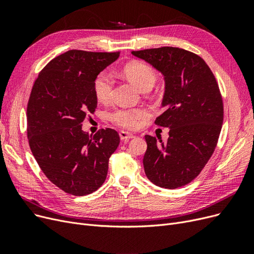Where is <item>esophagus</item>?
<instances>
[{
    "label": "esophagus",
    "mask_w": 254,
    "mask_h": 254,
    "mask_svg": "<svg viewBox=\"0 0 254 254\" xmlns=\"http://www.w3.org/2000/svg\"><path fill=\"white\" fill-rule=\"evenodd\" d=\"M120 137H121L122 141L127 142V141H129L130 139H133L134 135L131 134V133L127 132V131H121V132H120Z\"/></svg>",
    "instance_id": "34e87169"
}]
</instances>
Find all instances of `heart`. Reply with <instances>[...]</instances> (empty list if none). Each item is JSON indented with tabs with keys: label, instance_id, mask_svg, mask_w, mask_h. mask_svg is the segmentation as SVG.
Returning a JSON list of instances; mask_svg holds the SVG:
<instances>
[{
	"label": "heart",
	"instance_id": "heart-1",
	"mask_svg": "<svg viewBox=\"0 0 254 254\" xmlns=\"http://www.w3.org/2000/svg\"><path fill=\"white\" fill-rule=\"evenodd\" d=\"M126 77L132 81L141 91L150 90L157 81V73L145 63L134 61L123 67ZM113 79L110 72L102 71L94 80V93L98 102L108 103L112 97ZM148 112L144 108H118L109 113V120L117 126L132 130L139 127L142 119L146 118Z\"/></svg>",
	"mask_w": 254,
	"mask_h": 254
}]
</instances>
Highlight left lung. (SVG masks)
I'll return each instance as SVG.
<instances>
[{
  "label": "left lung",
  "instance_id": "left-lung-1",
  "mask_svg": "<svg viewBox=\"0 0 254 254\" xmlns=\"http://www.w3.org/2000/svg\"><path fill=\"white\" fill-rule=\"evenodd\" d=\"M164 76L163 112L158 126L170 128L165 143L145 135L143 165L156 186L177 189L200 174L215 150L224 121L218 83L205 61L196 54L172 47L133 51Z\"/></svg>",
  "mask_w": 254,
  "mask_h": 254
}]
</instances>
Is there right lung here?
<instances>
[{
  "label": "right lung",
  "mask_w": 254,
  "mask_h": 254,
  "mask_svg": "<svg viewBox=\"0 0 254 254\" xmlns=\"http://www.w3.org/2000/svg\"><path fill=\"white\" fill-rule=\"evenodd\" d=\"M119 56L120 52L67 51L43 67L30 92V150L48 179L67 194L84 196L101 188L120 144L114 129H99L94 135L81 129L97 107L96 76Z\"/></svg>",
  "instance_id": "add662e5"
}]
</instances>
